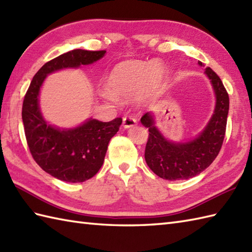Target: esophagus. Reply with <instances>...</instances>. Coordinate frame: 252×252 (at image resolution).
<instances>
[{"label":"esophagus","mask_w":252,"mask_h":252,"mask_svg":"<svg viewBox=\"0 0 252 252\" xmlns=\"http://www.w3.org/2000/svg\"><path fill=\"white\" fill-rule=\"evenodd\" d=\"M136 119L133 117H125L123 118V126L126 127V129H129V127L134 126L136 125Z\"/></svg>","instance_id":"34e87169"}]
</instances>
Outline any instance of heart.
I'll list each match as a JSON object with an SVG mask.
<instances>
[{"label":"heart","instance_id":"obj_1","mask_svg":"<svg viewBox=\"0 0 252 252\" xmlns=\"http://www.w3.org/2000/svg\"><path fill=\"white\" fill-rule=\"evenodd\" d=\"M167 76V68L160 62H121L111 69L107 77L110 91H104L103 96L110 101L135 97L137 104L141 105L159 94Z\"/></svg>","mask_w":252,"mask_h":252}]
</instances>
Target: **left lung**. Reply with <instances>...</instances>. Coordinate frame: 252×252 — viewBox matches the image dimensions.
I'll return each mask as SVG.
<instances>
[{
  "mask_svg": "<svg viewBox=\"0 0 252 252\" xmlns=\"http://www.w3.org/2000/svg\"><path fill=\"white\" fill-rule=\"evenodd\" d=\"M202 66L201 62H198ZM205 74L210 80L216 96L213 115L196 137L187 142H172L156 126L153 112L142 117V125L148 127L145 148L146 163L155 174L168 181L187 180L201 173L218 156L225 135L229 98L218 74L207 67Z\"/></svg>",
  "mask_w": 252,
  "mask_h": 252,
  "instance_id": "obj_1",
  "label": "left lung"
}]
</instances>
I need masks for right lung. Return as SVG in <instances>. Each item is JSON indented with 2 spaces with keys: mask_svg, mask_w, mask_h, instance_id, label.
<instances>
[{
  "mask_svg": "<svg viewBox=\"0 0 252 252\" xmlns=\"http://www.w3.org/2000/svg\"><path fill=\"white\" fill-rule=\"evenodd\" d=\"M106 51L72 50L47 62L32 79L23 104V122L27 143L35 162L54 178L80 183L98 172L104 163L110 138L119 131L121 118L101 122L93 118L82 125L61 129L50 125L42 115L39 95L49 74L67 68H79L99 61Z\"/></svg>",
  "mask_w": 252,
  "mask_h": 252,
  "instance_id": "add662e5",
  "label": "right lung"
}]
</instances>
